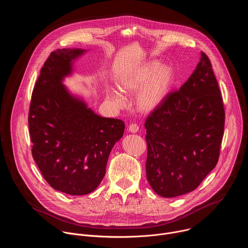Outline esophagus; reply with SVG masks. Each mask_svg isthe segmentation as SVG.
Listing matches in <instances>:
<instances>
[{"label": "esophagus", "mask_w": 248, "mask_h": 248, "mask_svg": "<svg viewBox=\"0 0 248 248\" xmlns=\"http://www.w3.org/2000/svg\"><path fill=\"white\" fill-rule=\"evenodd\" d=\"M139 129V126L136 124H131L129 126H128V131L132 132V133H135L137 132Z\"/></svg>", "instance_id": "34e87169"}]
</instances>
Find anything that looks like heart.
<instances>
[{"mask_svg": "<svg viewBox=\"0 0 248 248\" xmlns=\"http://www.w3.org/2000/svg\"><path fill=\"white\" fill-rule=\"evenodd\" d=\"M159 68V62H149L138 68L125 70L118 78V86L122 92L132 95L139 91L136 106L143 113L156 109L170 91L172 82L171 70L169 67ZM107 98L119 108L124 104V97L113 88L108 89Z\"/></svg>", "mask_w": 248, "mask_h": 248, "instance_id": "1", "label": "heart"}]
</instances>
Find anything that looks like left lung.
I'll use <instances>...</instances> for the list:
<instances>
[{"instance_id": "obj_1", "label": "left lung", "mask_w": 248, "mask_h": 248, "mask_svg": "<svg viewBox=\"0 0 248 248\" xmlns=\"http://www.w3.org/2000/svg\"><path fill=\"white\" fill-rule=\"evenodd\" d=\"M146 176L160 196L194 190L219 160L225 109L208 56L179 90L169 92L145 121Z\"/></svg>"}]
</instances>
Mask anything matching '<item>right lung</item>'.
Wrapping results in <instances>:
<instances>
[{
  "instance_id": "1",
  "label": "right lung",
  "mask_w": 248,
  "mask_h": 248,
  "mask_svg": "<svg viewBox=\"0 0 248 248\" xmlns=\"http://www.w3.org/2000/svg\"><path fill=\"white\" fill-rule=\"evenodd\" d=\"M85 51H53L32 91L28 126L32 156L46 182L70 195L92 192L102 182L112 148L124 123L96 115L70 95L62 81L72 62Z\"/></svg>"
}]
</instances>
